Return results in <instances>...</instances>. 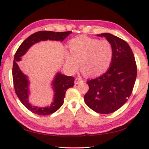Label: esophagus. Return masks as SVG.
<instances>
[{
  "label": "esophagus",
  "mask_w": 149,
  "mask_h": 149,
  "mask_svg": "<svg viewBox=\"0 0 149 149\" xmlns=\"http://www.w3.org/2000/svg\"><path fill=\"white\" fill-rule=\"evenodd\" d=\"M81 82H83V79L81 78H76L75 79V84H79V83H81Z\"/></svg>",
  "instance_id": "34e87169"
}]
</instances>
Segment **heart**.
<instances>
[{
  "mask_svg": "<svg viewBox=\"0 0 149 149\" xmlns=\"http://www.w3.org/2000/svg\"><path fill=\"white\" fill-rule=\"evenodd\" d=\"M70 53L65 52V62L71 72L82 70L89 76H96L106 71L112 63L114 49L108 40L79 36L69 42Z\"/></svg>",
  "mask_w": 149,
  "mask_h": 149,
  "instance_id": "obj_1",
  "label": "heart"
}]
</instances>
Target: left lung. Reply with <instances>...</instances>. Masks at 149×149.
<instances>
[{"label": "left lung", "mask_w": 149, "mask_h": 149, "mask_svg": "<svg viewBox=\"0 0 149 149\" xmlns=\"http://www.w3.org/2000/svg\"><path fill=\"white\" fill-rule=\"evenodd\" d=\"M110 42L114 57L107 72L87 81L89 90L84 101L89 108L100 114H110L118 110L132 94L136 78L137 67L128 44L110 33H102Z\"/></svg>", "instance_id": "1"}]
</instances>
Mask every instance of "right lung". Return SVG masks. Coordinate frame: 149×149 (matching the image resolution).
Instances as JSON below:
<instances>
[{"label": "right lung", "mask_w": 149, "mask_h": 149, "mask_svg": "<svg viewBox=\"0 0 149 149\" xmlns=\"http://www.w3.org/2000/svg\"><path fill=\"white\" fill-rule=\"evenodd\" d=\"M72 31L65 32H53L48 31H41L33 33L27 37L21 45L18 48L15 53L14 61L13 65V79L15 92L18 97L25 107L31 112L35 114L46 116L53 114L56 112L63 104V99L65 97L66 90L68 88L74 86V77L67 76L61 73H57L53 81V87L54 90V100L50 106L45 108H38L32 106L28 100L29 97V80L27 77L21 72L17 65V61L21 60V57L25 54L29 47L33 44L41 41L46 40H55V41H63Z\"/></svg>", "instance_id": "right-lung-1"}]
</instances>
